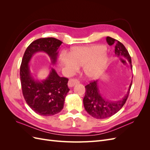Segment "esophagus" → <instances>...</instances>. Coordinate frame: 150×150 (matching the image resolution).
<instances>
[{
	"label": "esophagus",
	"mask_w": 150,
	"mask_h": 150,
	"mask_svg": "<svg viewBox=\"0 0 150 150\" xmlns=\"http://www.w3.org/2000/svg\"><path fill=\"white\" fill-rule=\"evenodd\" d=\"M78 83V81L77 79H70L68 81V86H69V88H72L73 87L74 85H76V84Z\"/></svg>",
	"instance_id": "esophagus-1"
}]
</instances>
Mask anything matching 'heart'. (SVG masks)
<instances>
[{
  "label": "heart",
  "mask_w": 150,
  "mask_h": 150,
  "mask_svg": "<svg viewBox=\"0 0 150 150\" xmlns=\"http://www.w3.org/2000/svg\"><path fill=\"white\" fill-rule=\"evenodd\" d=\"M106 48L101 45L78 46L72 48L70 53L62 52L59 60L68 75L78 71L83 66L85 75L90 79L99 78L105 69L108 57Z\"/></svg>",
  "instance_id": "b5f03b06"
}]
</instances>
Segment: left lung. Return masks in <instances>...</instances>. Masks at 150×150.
Here are the masks:
<instances>
[{
    "label": "left lung",
    "instance_id": "left-lung-1",
    "mask_svg": "<svg viewBox=\"0 0 150 150\" xmlns=\"http://www.w3.org/2000/svg\"><path fill=\"white\" fill-rule=\"evenodd\" d=\"M106 42L110 45L115 46V55L119 58L124 57L128 61L131 69H132L131 59L128 51L122 43L110 37L106 38ZM132 85V81L129 84L127 94L122 99L117 101H109L101 94L98 80L94 81L85 86L86 91L83 99V104L86 111L96 119H105L114 115L118 112L126 103Z\"/></svg>",
    "mask_w": 150,
    "mask_h": 150
}]
</instances>
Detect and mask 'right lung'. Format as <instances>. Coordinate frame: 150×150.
Wrapping results in <instances>:
<instances>
[{"instance_id":"add662e5","label":"right lung","mask_w":150,"mask_h":150,"mask_svg":"<svg viewBox=\"0 0 150 150\" xmlns=\"http://www.w3.org/2000/svg\"><path fill=\"white\" fill-rule=\"evenodd\" d=\"M62 42L54 38L34 40L26 49L20 68L22 93L28 106L37 114L49 116L61 111L69 89L68 79L60 77L53 67L42 80L35 79L29 67V62L35 53H46L52 65H55L58 49Z\"/></svg>"}]
</instances>
